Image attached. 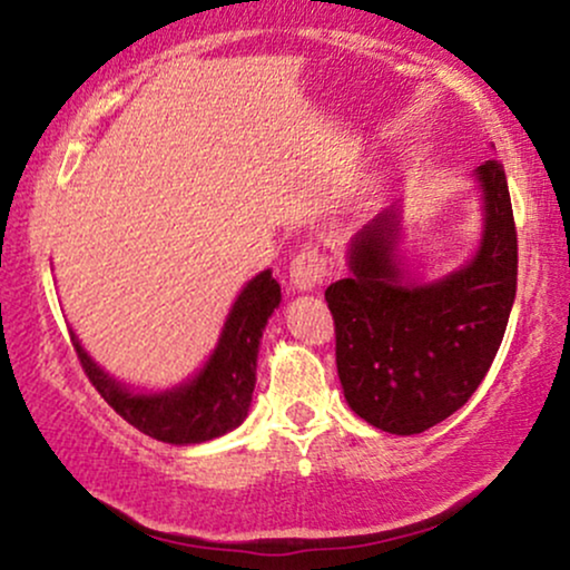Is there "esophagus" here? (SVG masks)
<instances>
[{
  "mask_svg": "<svg viewBox=\"0 0 570 570\" xmlns=\"http://www.w3.org/2000/svg\"><path fill=\"white\" fill-rule=\"evenodd\" d=\"M335 263L318 248H303L289 265V281L297 292H311L313 286L322 284L326 276H332Z\"/></svg>",
  "mask_w": 570,
  "mask_h": 570,
  "instance_id": "obj_1",
  "label": "esophagus"
}]
</instances>
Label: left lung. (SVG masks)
Instances as JSON below:
<instances>
[{
	"label": "left lung",
	"instance_id": "8db88e82",
	"mask_svg": "<svg viewBox=\"0 0 570 570\" xmlns=\"http://www.w3.org/2000/svg\"><path fill=\"white\" fill-rule=\"evenodd\" d=\"M485 200L472 263L415 284L399 257V208L351 238V276L326 286L345 402L370 426L421 434L469 402L507 332L517 292V230L499 160L474 171Z\"/></svg>",
	"mask_w": 570,
	"mask_h": 570
}]
</instances>
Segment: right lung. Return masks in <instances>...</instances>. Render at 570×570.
Masks as SVG:
<instances>
[{
	"instance_id": "obj_1",
	"label": "right lung",
	"mask_w": 570,
	"mask_h": 570,
	"mask_svg": "<svg viewBox=\"0 0 570 570\" xmlns=\"http://www.w3.org/2000/svg\"><path fill=\"white\" fill-rule=\"evenodd\" d=\"M281 303V286L271 271L254 276L235 299L225 330L193 381L160 394H136L109 377L80 340L71 335L85 375L104 402L141 434L168 444H198L244 423L257 381V353L267 318Z\"/></svg>"
}]
</instances>
